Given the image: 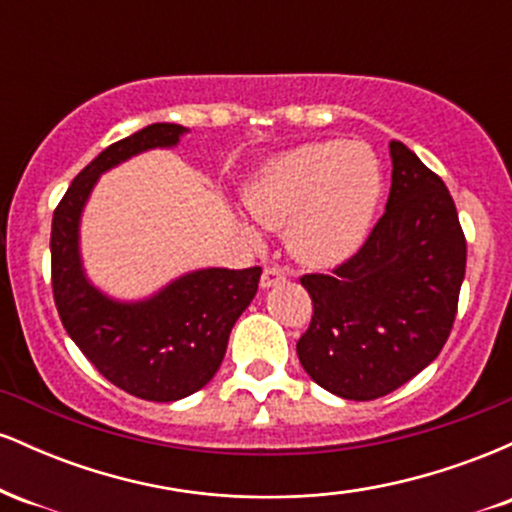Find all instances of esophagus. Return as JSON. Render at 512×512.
Wrapping results in <instances>:
<instances>
[{
	"mask_svg": "<svg viewBox=\"0 0 512 512\" xmlns=\"http://www.w3.org/2000/svg\"><path fill=\"white\" fill-rule=\"evenodd\" d=\"M286 276H289L286 274V269L276 267V264H269V267H264L262 279H260L262 289H269V286H276L279 281H286Z\"/></svg>",
	"mask_w": 512,
	"mask_h": 512,
	"instance_id": "obj_1",
	"label": "esophagus"
}]
</instances>
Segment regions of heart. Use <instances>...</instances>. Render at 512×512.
I'll return each instance as SVG.
<instances>
[{"mask_svg":"<svg viewBox=\"0 0 512 512\" xmlns=\"http://www.w3.org/2000/svg\"><path fill=\"white\" fill-rule=\"evenodd\" d=\"M383 192L378 156L361 142L305 144L272 163L252 187L260 226L289 228L291 250L310 264H334L366 238Z\"/></svg>","mask_w":512,"mask_h":512,"instance_id":"obj_1","label":"heart"}]
</instances>
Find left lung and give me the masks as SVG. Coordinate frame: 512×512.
<instances>
[{"mask_svg": "<svg viewBox=\"0 0 512 512\" xmlns=\"http://www.w3.org/2000/svg\"><path fill=\"white\" fill-rule=\"evenodd\" d=\"M385 214L330 274H303L313 301L296 351L332 395L368 402L421 373L448 342L467 267L455 202L402 142L390 144Z\"/></svg>", "mask_w": 512, "mask_h": 512, "instance_id": "1", "label": "left lung"}]
</instances>
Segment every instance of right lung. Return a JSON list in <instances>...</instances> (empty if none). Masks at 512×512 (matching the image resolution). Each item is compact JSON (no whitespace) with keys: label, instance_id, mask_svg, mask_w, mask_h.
I'll return each instance as SVG.
<instances>
[{"label":"right lung","instance_id":"right-lung-1","mask_svg":"<svg viewBox=\"0 0 512 512\" xmlns=\"http://www.w3.org/2000/svg\"><path fill=\"white\" fill-rule=\"evenodd\" d=\"M182 132L156 122L110 144L76 175L52 216V296L64 330L105 380L149 402H175L214 378L262 274L260 267L202 269L134 305L108 301L84 279L76 228L93 182L139 151L173 146Z\"/></svg>","mask_w":512,"mask_h":512}]
</instances>
